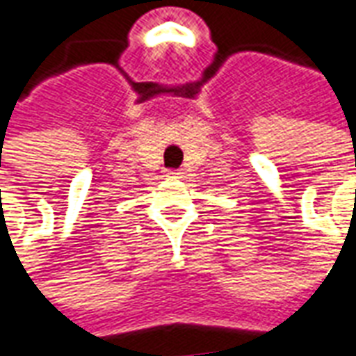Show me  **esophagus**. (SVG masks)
Masks as SVG:
<instances>
[{"label":"esophagus","instance_id":"1","mask_svg":"<svg viewBox=\"0 0 356 356\" xmlns=\"http://www.w3.org/2000/svg\"><path fill=\"white\" fill-rule=\"evenodd\" d=\"M165 175H168L170 179H179L181 175H183V171H181V170H170L168 173H165Z\"/></svg>","mask_w":356,"mask_h":356}]
</instances>
